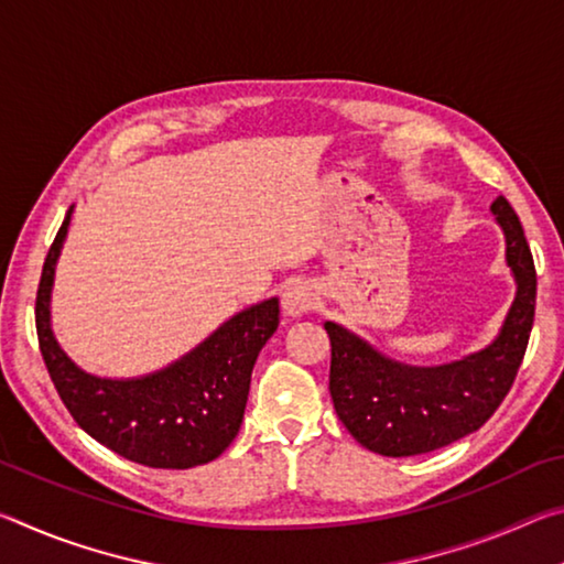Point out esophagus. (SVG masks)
<instances>
[{
    "mask_svg": "<svg viewBox=\"0 0 564 564\" xmlns=\"http://www.w3.org/2000/svg\"><path fill=\"white\" fill-rule=\"evenodd\" d=\"M313 305H316V291H313L308 283L299 281V283H291L289 289H285V293H283L285 316L301 318L308 311H313Z\"/></svg>",
    "mask_w": 564,
    "mask_h": 564,
    "instance_id": "obj_1",
    "label": "esophagus"
}]
</instances>
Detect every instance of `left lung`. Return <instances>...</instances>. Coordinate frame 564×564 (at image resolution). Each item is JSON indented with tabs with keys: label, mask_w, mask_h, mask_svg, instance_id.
Returning <instances> with one entry per match:
<instances>
[{
	"label": "left lung",
	"mask_w": 564,
	"mask_h": 564,
	"mask_svg": "<svg viewBox=\"0 0 564 564\" xmlns=\"http://www.w3.org/2000/svg\"><path fill=\"white\" fill-rule=\"evenodd\" d=\"M490 208L505 234V256L518 283L490 346L445 366L417 368L380 356L350 330L326 323L333 408L368 451L408 457L451 445L488 423L512 388L534 321L538 273L508 198L498 196Z\"/></svg>",
	"instance_id": "obj_1"
}]
</instances>
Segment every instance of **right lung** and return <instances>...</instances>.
Segmentation results:
<instances>
[{
    "mask_svg": "<svg viewBox=\"0 0 564 564\" xmlns=\"http://www.w3.org/2000/svg\"><path fill=\"white\" fill-rule=\"evenodd\" d=\"M72 208L46 253L36 289V336L50 378L76 425L94 441L131 463L164 470L216 460L243 420L251 373L275 328L279 299L236 313L202 346L151 376L111 380L84 373L59 348L50 299Z\"/></svg>",
    "mask_w": 564,
    "mask_h": 564,
    "instance_id": "1",
    "label": "right lung"
}]
</instances>
